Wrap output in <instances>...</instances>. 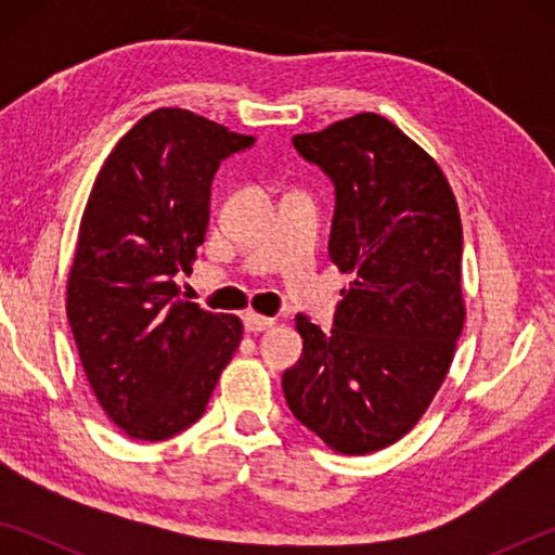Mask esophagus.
<instances>
[{"label": "esophagus", "instance_id": "esophagus-1", "mask_svg": "<svg viewBox=\"0 0 555 555\" xmlns=\"http://www.w3.org/2000/svg\"><path fill=\"white\" fill-rule=\"evenodd\" d=\"M269 327H274V318H264L257 313H247L244 315V331L247 333H264Z\"/></svg>", "mask_w": 555, "mask_h": 555}]
</instances>
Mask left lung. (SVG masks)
Returning <instances> with one entry per match:
<instances>
[{"label":"left lung","instance_id":"obj_1","mask_svg":"<svg viewBox=\"0 0 555 555\" xmlns=\"http://www.w3.org/2000/svg\"><path fill=\"white\" fill-rule=\"evenodd\" d=\"M335 188L327 255L352 274L284 372L294 416L345 455L397 443L443 384L463 333V224L443 171L389 119L362 112L291 139Z\"/></svg>","mask_w":555,"mask_h":555}]
</instances>
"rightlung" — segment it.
<instances>
[{"instance_id": "right-lung-1", "label": "right lung", "mask_w": 555, "mask_h": 555, "mask_svg": "<svg viewBox=\"0 0 555 555\" xmlns=\"http://www.w3.org/2000/svg\"><path fill=\"white\" fill-rule=\"evenodd\" d=\"M255 144L188 109L139 119L92 185L68 279V321L100 406L139 440L203 416L242 340L234 315L185 300L220 164Z\"/></svg>"}]
</instances>
